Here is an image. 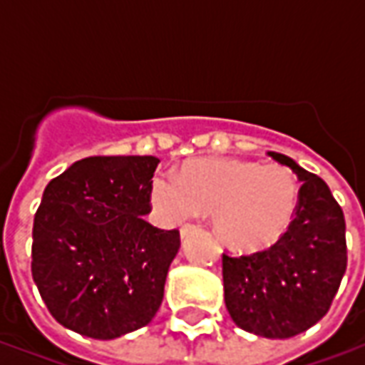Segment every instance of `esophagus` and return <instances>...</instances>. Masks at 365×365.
<instances>
[{"mask_svg": "<svg viewBox=\"0 0 365 365\" xmlns=\"http://www.w3.org/2000/svg\"><path fill=\"white\" fill-rule=\"evenodd\" d=\"M195 230H199V227H195V225H187V227H183V229L180 230V235H182V240H185V238L190 237L191 232H195Z\"/></svg>", "mask_w": 365, "mask_h": 365, "instance_id": "esophagus-1", "label": "esophagus"}]
</instances>
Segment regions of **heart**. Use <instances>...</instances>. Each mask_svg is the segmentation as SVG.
Instances as JSON below:
<instances>
[{"instance_id":"1","label":"heart","mask_w":365,"mask_h":365,"mask_svg":"<svg viewBox=\"0 0 365 365\" xmlns=\"http://www.w3.org/2000/svg\"><path fill=\"white\" fill-rule=\"evenodd\" d=\"M150 201L166 225L211 213L222 245L237 252H260L289 230L299 207V185L283 166L203 158L185 164L180 178L170 172L154 175Z\"/></svg>"}]
</instances>
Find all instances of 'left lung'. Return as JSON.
Masks as SVG:
<instances>
[{
  "mask_svg": "<svg viewBox=\"0 0 365 365\" xmlns=\"http://www.w3.org/2000/svg\"><path fill=\"white\" fill-rule=\"evenodd\" d=\"M291 168L297 180L299 207L285 237L268 250L222 256L225 305L246 332L291 338L329 313L346 272L344 213L319 175L293 158L268 152Z\"/></svg>",
  "mask_w": 365,
  "mask_h": 365,
  "instance_id": "8db88e82",
  "label": "left lung"
}]
</instances>
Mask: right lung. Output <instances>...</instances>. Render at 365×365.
Wrapping results in <instances>:
<instances>
[{
    "instance_id": "right-lung-1",
    "label": "right lung",
    "mask_w": 365,
    "mask_h": 365,
    "mask_svg": "<svg viewBox=\"0 0 365 365\" xmlns=\"http://www.w3.org/2000/svg\"><path fill=\"white\" fill-rule=\"evenodd\" d=\"M158 164L154 156H91L46 185L31 269L62 327L113 340L154 319L180 250L178 230L144 219Z\"/></svg>"
}]
</instances>
